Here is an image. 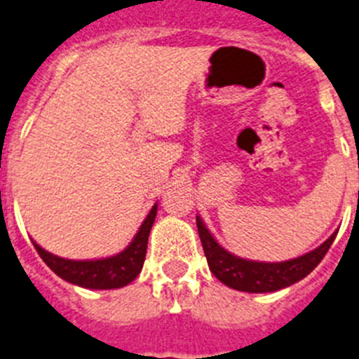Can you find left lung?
Returning <instances> with one entry per match:
<instances>
[{"instance_id":"obj_1","label":"left lung","mask_w":359,"mask_h":359,"mask_svg":"<svg viewBox=\"0 0 359 359\" xmlns=\"http://www.w3.org/2000/svg\"><path fill=\"white\" fill-rule=\"evenodd\" d=\"M197 227L211 273L227 287L244 292H273L300 282L322 262L336 238V233H332L320 248L292 260L255 262L226 251L213 238L201 217H197Z\"/></svg>"}]
</instances>
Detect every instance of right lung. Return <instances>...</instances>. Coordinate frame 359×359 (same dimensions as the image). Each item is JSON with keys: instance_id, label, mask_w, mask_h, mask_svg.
Masks as SVG:
<instances>
[{"instance_id": "add662e5", "label": "right lung", "mask_w": 359, "mask_h": 359, "mask_svg": "<svg viewBox=\"0 0 359 359\" xmlns=\"http://www.w3.org/2000/svg\"><path fill=\"white\" fill-rule=\"evenodd\" d=\"M157 217V204L151 208L132 244L115 257L99 258V260H67L48 253L41 245L34 242V248L43 258L46 266L67 282L86 289H119L128 285L139 276L146 258L148 236Z\"/></svg>"}]
</instances>
